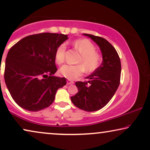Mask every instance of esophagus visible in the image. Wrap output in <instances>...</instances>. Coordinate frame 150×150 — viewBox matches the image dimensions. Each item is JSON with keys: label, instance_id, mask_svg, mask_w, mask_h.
<instances>
[{"label": "esophagus", "instance_id": "obj_1", "mask_svg": "<svg viewBox=\"0 0 150 150\" xmlns=\"http://www.w3.org/2000/svg\"><path fill=\"white\" fill-rule=\"evenodd\" d=\"M74 83V82L73 81H70V80H67V85H72V84Z\"/></svg>", "mask_w": 150, "mask_h": 150}]
</instances>
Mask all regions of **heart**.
<instances>
[{
	"mask_svg": "<svg viewBox=\"0 0 150 150\" xmlns=\"http://www.w3.org/2000/svg\"><path fill=\"white\" fill-rule=\"evenodd\" d=\"M73 46L81 54V57L78 61V65H64L61 67L60 73L63 76L69 80L76 79L83 74L85 70L91 74L96 71L101 64L102 57L96 51L94 45L87 39H79L73 42ZM66 46L61 44L55 52V61L57 64L61 65L65 61Z\"/></svg>",
	"mask_w": 150,
	"mask_h": 150,
	"instance_id": "1",
	"label": "heart"
}]
</instances>
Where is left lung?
Masks as SVG:
<instances>
[{"label":"left lung","mask_w":150,"mask_h":150,"mask_svg":"<svg viewBox=\"0 0 150 150\" xmlns=\"http://www.w3.org/2000/svg\"><path fill=\"white\" fill-rule=\"evenodd\" d=\"M94 41L101 50L103 61L99 68L87 77L89 81L76 82L79 92L71 101L85 111L98 110L111 100L120 83L121 61L115 48L103 38L84 33Z\"/></svg>","instance_id":"left-lung-1"}]
</instances>
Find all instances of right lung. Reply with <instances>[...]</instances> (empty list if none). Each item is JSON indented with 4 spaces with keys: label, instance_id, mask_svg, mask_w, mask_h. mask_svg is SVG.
Returning a JSON list of instances; mask_svg holds the SVG:
<instances>
[{
    "label": "right lung",
    "instance_id": "obj_1",
    "mask_svg": "<svg viewBox=\"0 0 150 150\" xmlns=\"http://www.w3.org/2000/svg\"><path fill=\"white\" fill-rule=\"evenodd\" d=\"M67 35L42 33L26 36L8 52L4 78L16 103L29 111H39L54 102L66 79L53 76L57 71L55 52Z\"/></svg>",
    "mask_w": 150,
    "mask_h": 150
}]
</instances>
